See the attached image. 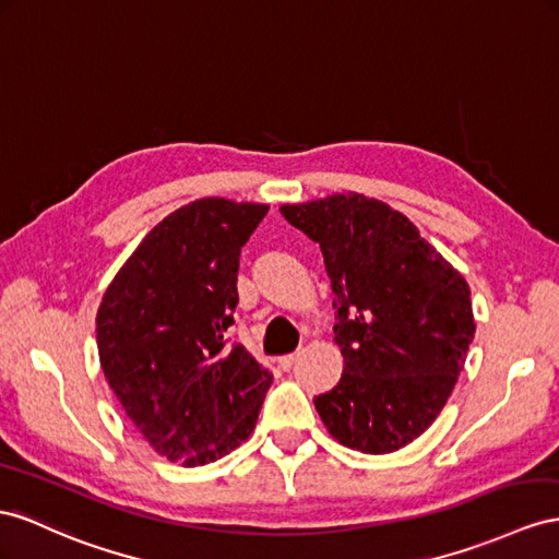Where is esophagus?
<instances>
[{"label":"esophagus","mask_w":559,"mask_h":559,"mask_svg":"<svg viewBox=\"0 0 559 559\" xmlns=\"http://www.w3.org/2000/svg\"><path fill=\"white\" fill-rule=\"evenodd\" d=\"M299 354H302V352H295V354H285V356H281V359H278V366H281L283 370L293 368V364L299 359Z\"/></svg>","instance_id":"34e87169"}]
</instances>
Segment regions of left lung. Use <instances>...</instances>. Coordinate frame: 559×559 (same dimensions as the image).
<instances>
[{"instance_id": "8db88e82", "label": "left lung", "mask_w": 559, "mask_h": 559, "mask_svg": "<svg viewBox=\"0 0 559 559\" xmlns=\"http://www.w3.org/2000/svg\"><path fill=\"white\" fill-rule=\"evenodd\" d=\"M319 242L345 370L313 399L328 432L361 453L418 439L447 406L475 340L469 285L406 214L364 193L281 205Z\"/></svg>"}]
</instances>
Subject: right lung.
<instances>
[{
  "mask_svg": "<svg viewBox=\"0 0 559 559\" xmlns=\"http://www.w3.org/2000/svg\"><path fill=\"white\" fill-rule=\"evenodd\" d=\"M269 205L200 198L155 224L96 311L98 361L122 411L157 455L214 463L246 441L271 384L242 345H226L238 260Z\"/></svg>",
  "mask_w": 559,
  "mask_h": 559,
  "instance_id": "1",
  "label": "right lung"
}]
</instances>
